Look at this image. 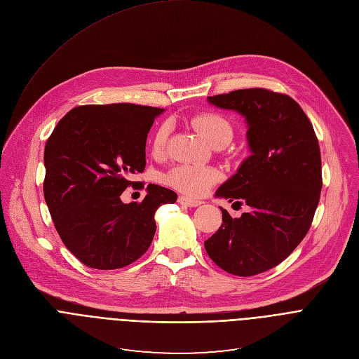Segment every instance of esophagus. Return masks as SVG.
<instances>
[{"label":"esophagus","instance_id":"obj_1","mask_svg":"<svg viewBox=\"0 0 359 359\" xmlns=\"http://www.w3.org/2000/svg\"><path fill=\"white\" fill-rule=\"evenodd\" d=\"M179 203L183 205V206H187V208H196V206L202 205L201 201L190 199V198H187V196H179Z\"/></svg>","mask_w":359,"mask_h":359}]
</instances>
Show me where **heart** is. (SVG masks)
<instances>
[{"mask_svg": "<svg viewBox=\"0 0 359 359\" xmlns=\"http://www.w3.org/2000/svg\"><path fill=\"white\" fill-rule=\"evenodd\" d=\"M192 126L215 147H225L233 137V128L228 119L215 112H201L192 118ZM169 124H161L157 127L151 149L154 154H161L165 149L167 138H169ZM219 175L212 167L199 164H177L165 175L167 184H170L179 192L190 196L201 198L205 196L209 189L218 182Z\"/></svg>", "mask_w": 359, "mask_h": 359, "instance_id": "1", "label": "heart"}]
</instances>
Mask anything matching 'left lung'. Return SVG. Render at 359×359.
<instances>
[{
  "mask_svg": "<svg viewBox=\"0 0 359 359\" xmlns=\"http://www.w3.org/2000/svg\"><path fill=\"white\" fill-rule=\"evenodd\" d=\"M208 101L245 116L251 156L215 194L229 202L243 199L250 212L232 218L221 208L222 225L205 250L226 273L255 276L287 258L312 225L322 190L319 141L289 95L251 88Z\"/></svg>",
  "mask_w": 359,
  "mask_h": 359,
  "instance_id": "left-lung-1",
  "label": "left lung"
}]
</instances>
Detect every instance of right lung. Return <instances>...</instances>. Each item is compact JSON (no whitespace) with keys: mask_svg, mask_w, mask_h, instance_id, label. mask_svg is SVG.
I'll list each match as a JSON object with an SVG mask.
<instances>
[{"mask_svg":"<svg viewBox=\"0 0 359 359\" xmlns=\"http://www.w3.org/2000/svg\"><path fill=\"white\" fill-rule=\"evenodd\" d=\"M164 109L135 104L70 109L44 147V199L66 248L90 269H123L144 254L154 213L175 203L170 189L149 184L140 203H124L131 176L146 169V141ZM144 187V186H142Z\"/></svg>","mask_w":359,"mask_h":359,"instance_id":"right-lung-1","label":"right lung"}]
</instances>
